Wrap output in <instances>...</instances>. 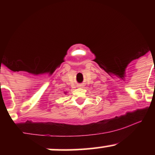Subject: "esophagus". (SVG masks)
<instances>
[{
  "mask_svg": "<svg viewBox=\"0 0 155 155\" xmlns=\"http://www.w3.org/2000/svg\"><path fill=\"white\" fill-rule=\"evenodd\" d=\"M78 87H83L84 85L82 84H80L78 85Z\"/></svg>",
  "mask_w": 155,
  "mask_h": 155,
  "instance_id": "1",
  "label": "esophagus"
}]
</instances>
